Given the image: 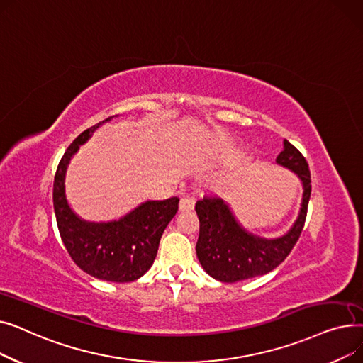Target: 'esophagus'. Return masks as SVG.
I'll list each match as a JSON object with an SVG mask.
<instances>
[{"label": "esophagus", "mask_w": 363, "mask_h": 363, "mask_svg": "<svg viewBox=\"0 0 363 363\" xmlns=\"http://www.w3.org/2000/svg\"><path fill=\"white\" fill-rule=\"evenodd\" d=\"M193 208H194V199L189 196H184L179 201V211L188 212V211H193Z\"/></svg>", "instance_id": "obj_1"}]
</instances>
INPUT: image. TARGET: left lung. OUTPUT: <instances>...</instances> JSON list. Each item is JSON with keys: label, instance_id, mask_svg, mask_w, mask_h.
Here are the masks:
<instances>
[{"label": "left lung", "instance_id": "8db88e82", "mask_svg": "<svg viewBox=\"0 0 363 363\" xmlns=\"http://www.w3.org/2000/svg\"><path fill=\"white\" fill-rule=\"evenodd\" d=\"M275 163L291 170L303 186L300 211L290 230L275 238H264L247 231L233 207L222 199L197 201L200 234L196 252L201 268L220 282H237L274 271L290 255L297 242L311 199V172L301 152L284 140Z\"/></svg>", "mask_w": 363, "mask_h": 363}]
</instances>
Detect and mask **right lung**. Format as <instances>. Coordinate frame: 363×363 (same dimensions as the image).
<instances>
[{
	"label": "right lung",
	"instance_id": "right-lung-1",
	"mask_svg": "<svg viewBox=\"0 0 363 363\" xmlns=\"http://www.w3.org/2000/svg\"><path fill=\"white\" fill-rule=\"evenodd\" d=\"M114 118L119 114L88 128L69 145L55 172L52 201L62 240L73 262L94 278L132 282L151 268L166 226L178 212L179 199L147 200L119 219L94 222L76 213L66 196L70 160L95 130Z\"/></svg>",
	"mask_w": 363,
	"mask_h": 363
}]
</instances>
